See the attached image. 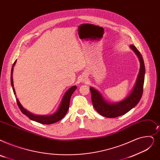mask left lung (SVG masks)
<instances>
[{
	"label": "left lung",
	"mask_w": 160,
	"mask_h": 160,
	"mask_svg": "<svg viewBox=\"0 0 160 160\" xmlns=\"http://www.w3.org/2000/svg\"><path fill=\"white\" fill-rule=\"evenodd\" d=\"M130 48L137 54L139 58L141 67L139 73L138 74L136 84L131 93L126 99L117 103H108L104 100L101 93L95 89L91 87L90 92L92 94V101L93 105L97 112L101 115L107 118H116L128 112L135 107L140 101L143 93V85L144 81L145 67L143 58L140 52L134 45H131Z\"/></svg>",
	"instance_id": "obj_1"
}]
</instances>
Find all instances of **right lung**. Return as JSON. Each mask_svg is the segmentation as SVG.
I'll return each mask as SVG.
<instances>
[{"label": "right lung", "mask_w": 160, "mask_h": 160, "mask_svg": "<svg viewBox=\"0 0 160 160\" xmlns=\"http://www.w3.org/2000/svg\"><path fill=\"white\" fill-rule=\"evenodd\" d=\"M16 63V61L13 63V67L14 66ZM13 67L12 68V71H11V84L12 86H13V78H12V72H13ZM76 86L71 87V88H69V89H68L67 92L65 93L63 99H62L61 103L59 106V109L58 110V111L55 113H54L52 115H49V116H39V115H35L31 114V112H28L27 110H25L22 106L21 105L19 100L17 99V104L18 105L20 109V110L22 111V112L23 114H24L25 115H26L27 117H29V118L31 120L35 121L37 122H38L42 124H52L54 123L55 122H57L59 120H61L62 118H63L64 116L66 115L67 111L68 110L69 108V105H70V100H71V95H72L73 92L75 91L76 89ZM13 91V93H15V90H14V88H12Z\"/></svg>", "instance_id": "obj_1"}]
</instances>
